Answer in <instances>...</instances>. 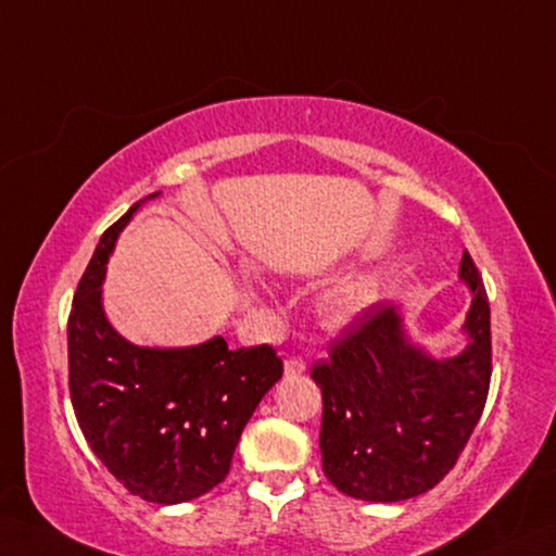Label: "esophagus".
Returning <instances> with one entry per match:
<instances>
[{
  "label": "esophagus",
  "mask_w": 556,
  "mask_h": 556,
  "mask_svg": "<svg viewBox=\"0 0 556 556\" xmlns=\"http://www.w3.org/2000/svg\"><path fill=\"white\" fill-rule=\"evenodd\" d=\"M305 368H307V364L303 362V358H288L286 376H300V374H305Z\"/></svg>",
  "instance_id": "34e87169"
}]
</instances>
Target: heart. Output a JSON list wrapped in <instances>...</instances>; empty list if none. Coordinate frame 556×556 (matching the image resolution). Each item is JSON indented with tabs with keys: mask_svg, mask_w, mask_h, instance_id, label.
<instances>
[{
	"mask_svg": "<svg viewBox=\"0 0 556 556\" xmlns=\"http://www.w3.org/2000/svg\"><path fill=\"white\" fill-rule=\"evenodd\" d=\"M376 300V288L368 278L346 280V283L337 286L332 293L325 298V315L334 323H349L356 315H362L364 309Z\"/></svg>",
	"mask_w": 556,
	"mask_h": 556,
	"instance_id": "b5f03b06",
	"label": "heart"
}]
</instances>
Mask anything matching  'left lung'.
<instances>
[{"instance_id":"left-lung-1","label":"left lung","mask_w":556,"mask_h":556,"mask_svg":"<svg viewBox=\"0 0 556 556\" xmlns=\"http://www.w3.org/2000/svg\"><path fill=\"white\" fill-rule=\"evenodd\" d=\"M466 346L434 358L405 334L393 303L364 309L309 376L323 391V469L358 501L397 503L434 489L479 425L491 386V307L469 251Z\"/></svg>"}]
</instances>
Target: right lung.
Returning a JSON list of instances; mask_svg holds the SVG:
<instances>
[{
    "label": "right lung",
    "instance_id": "obj_1",
    "mask_svg": "<svg viewBox=\"0 0 556 556\" xmlns=\"http://www.w3.org/2000/svg\"><path fill=\"white\" fill-rule=\"evenodd\" d=\"M139 207L102 233L77 283L67 383L77 425L106 471L143 501L175 505L227 479L243 427L283 376V362L268 344L229 349L212 337L151 349L116 332L102 307V280L116 237Z\"/></svg>",
    "mask_w": 556,
    "mask_h": 556
}]
</instances>
